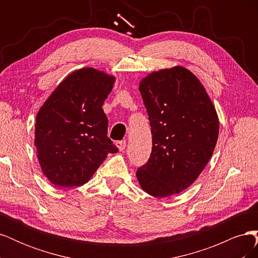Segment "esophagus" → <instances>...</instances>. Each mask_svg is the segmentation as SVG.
Returning a JSON list of instances; mask_svg holds the SVG:
<instances>
[{
  "instance_id": "1",
  "label": "esophagus",
  "mask_w": 258,
  "mask_h": 258,
  "mask_svg": "<svg viewBox=\"0 0 258 258\" xmlns=\"http://www.w3.org/2000/svg\"><path fill=\"white\" fill-rule=\"evenodd\" d=\"M116 146L118 147L119 151H123L126 148V141H117Z\"/></svg>"
}]
</instances>
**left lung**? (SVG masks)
Here are the masks:
<instances>
[{"label":"left lung","mask_w":258,"mask_h":258,"mask_svg":"<svg viewBox=\"0 0 258 258\" xmlns=\"http://www.w3.org/2000/svg\"><path fill=\"white\" fill-rule=\"evenodd\" d=\"M150 119L152 153L137 171L142 189L163 198L189 187L218 137V117L200 81L183 67L148 74L139 86Z\"/></svg>","instance_id":"1"}]
</instances>
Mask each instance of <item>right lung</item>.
Here are the masks:
<instances>
[{
	"label": "right lung",
	"mask_w": 258,
	"mask_h": 258,
	"mask_svg": "<svg viewBox=\"0 0 258 258\" xmlns=\"http://www.w3.org/2000/svg\"><path fill=\"white\" fill-rule=\"evenodd\" d=\"M115 77L93 68L70 74L36 115L34 144L44 175L57 187L87 183L108 153L118 152L107 138L102 110Z\"/></svg>",
	"instance_id": "right-lung-1"
}]
</instances>
